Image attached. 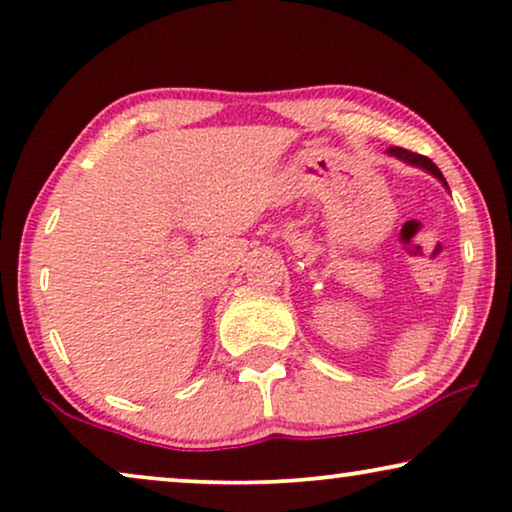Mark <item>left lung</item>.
<instances>
[{"mask_svg":"<svg viewBox=\"0 0 512 512\" xmlns=\"http://www.w3.org/2000/svg\"><path fill=\"white\" fill-rule=\"evenodd\" d=\"M387 153H392L394 157H399V160L408 162V164H415V167H422V169H427L429 174H434V176L438 178V181H443V185H448V183H445L443 174H441V169H438L436 164L429 160V157H424V155H420V153H410V150H406V148H399V146H392V148H387Z\"/></svg>","mask_w":512,"mask_h":512,"instance_id":"left-lung-1","label":"left lung"}]
</instances>
